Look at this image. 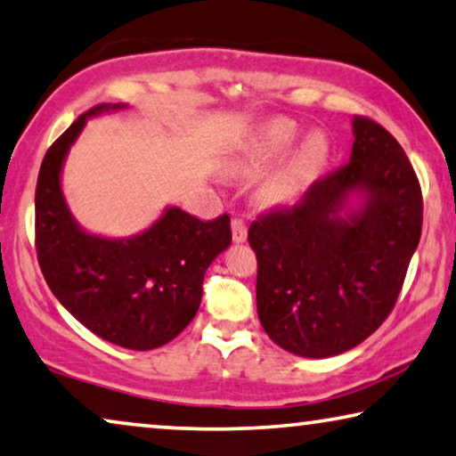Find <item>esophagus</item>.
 Instances as JSON below:
<instances>
[{
  "label": "esophagus",
  "instance_id": "esophagus-1",
  "mask_svg": "<svg viewBox=\"0 0 456 456\" xmlns=\"http://www.w3.org/2000/svg\"><path fill=\"white\" fill-rule=\"evenodd\" d=\"M231 233H233V241L235 243H243L248 240V227L241 219H233L231 221Z\"/></svg>",
  "mask_w": 456,
  "mask_h": 456
}]
</instances>
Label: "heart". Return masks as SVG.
<instances>
[{"label": "heart", "mask_w": 456, "mask_h": 456, "mask_svg": "<svg viewBox=\"0 0 456 456\" xmlns=\"http://www.w3.org/2000/svg\"><path fill=\"white\" fill-rule=\"evenodd\" d=\"M301 137V126L293 120L276 118L262 126L243 149L229 159V172L240 178L264 172L281 161ZM330 159V142L323 133H311L297 151L272 172L260 186V199L270 207L293 205L322 175Z\"/></svg>", "instance_id": "b5f03b06"}]
</instances>
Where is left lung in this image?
I'll return each instance as SVG.
<instances>
[{"instance_id":"obj_1","label":"left lung","mask_w":456,"mask_h":456,"mask_svg":"<svg viewBox=\"0 0 456 456\" xmlns=\"http://www.w3.org/2000/svg\"><path fill=\"white\" fill-rule=\"evenodd\" d=\"M352 133L344 167L248 231L262 328L303 358L342 354L379 330L422 235V190L402 145L362 117Z\"/></svg>"}]
</instances>
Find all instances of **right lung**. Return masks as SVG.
Wrapping results in <instances>:
<instances>
[{"instance_id":"1","label":"right lung","mask_w":456,"mask_h":456,"mask_svg":"<svg viewBox=\"0 0 456 456\" xmlns=\"http://www.w3.org/2000/svg\"><path fill=\"white\" fill-rule=\"evenodd\" d=\"M126 108H92L46 151L34 196L37 254L53 295L79 323L122 348L153 350L194 319L205 272L231 243V221L223 215L205 223L167 207L131 237L96 235L79 225L61 188L67 155L87 120Z\"/></svg>"}]
</instances>
